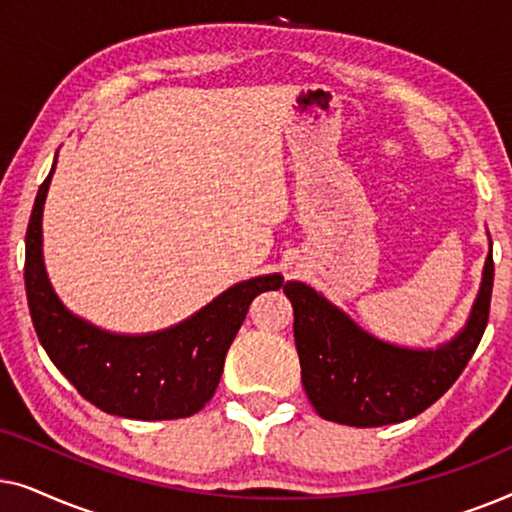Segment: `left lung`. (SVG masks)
Segmentation results:
<instances>
[{"label":"left lung","instance_id":"left-lung-1","mask_svg":"<svg viewBox=\"0 0 512 512\" xmlns=\"http://www.w3.org/2000/svg\"><path fill=\"white\" fill-rule=\"evenodd\" d=\"M489 251L471 317L436 349H408L377 340L303 282L284 286L293 305V338L305 394L328 422L384 426L417 417L457 382L478 349L492 303Z\"/></svg>","mask_w":512,"mask_h":512}]
</instances>
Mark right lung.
<instances>
[{
    "mask_svg": "<svg viewBox=\"0 0 512 512\" xmlns=\"http://www.w3.org/2000/svg\"><path fill=\"white\" fill-rule=\"evenodd\" d=\"M55 165L25 235V291L34 331L55 368L97 408L128 419H179L205 408L219 387L223 361L258 293L277 291L282 275L230 286L191 319L146 335L102 331L67 310L48 282L41 214Z\"/></svg>",
    "mask_w": 512,
    "mask_h": 512,
    "instance_id": "obj_1",
    "label": "right lung"
}]
</instances>
